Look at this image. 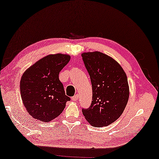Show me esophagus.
I'll list each match as a JSON object with an SVG mask.
<instances>
[{
	"label": "esophagus",
	"instance_id": "obj_1",
	"mask_svg": "<svg viewBox=\"0 0 159 159\" xmlns=\"http://www.w3.org/2000/svg\"><path fill=\"white\" fill-rule=\"evenodd\" d=\"M78 99H79V95L78 94L75 95V96H73L72 97V100H73V101H77V100H78Z\"/></svg>",
	"mask_w": 159,
	"mask_h": 159
}]
</instances>
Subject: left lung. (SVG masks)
<instances>
[{
    "instance_id": "obj_1",
    "label": "left lung",
    "mask_w": 159,
    "mask_h": 159,
    "mask_svg": "<svg viewBox=\"0 0 159 159\" xmlns=\"http://www.w3.org/2000/svg\"><path fill=\"white\" fill-rule=\"evenodd\" d=\"M82 57L92 87V103L82 109V114L92 126H108L121 115L128 102L126 73L116 61L102 52H84Z\"/></svg>"
}]
</instances>
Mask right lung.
Instances as JSON below:
<instances>
[{
    "instance_id": "add662e5",
    "label": "right lung",
    "mask_w": 159,
    "mask_h": 159,
    "mask_svg": "<svg viewBox=\"0 0 159 159\" xmlns=\"http://www.w3.org/2000/svg\"><path fill=\"white\" fill-rule=\"evenodd\" d=\"M70 60L67 55L45 56L23 73L20 83L21 98L33 118L48 122L64 110L70 98L65 95L59 73Z\"/></svg>"
}]
</instances>
